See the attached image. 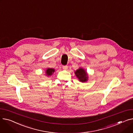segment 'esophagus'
<instances>
[{
  "label": "esophagus",
  "mask_w": 133,
  "mask_h": 133,
  "mask_svg": "<svg viewBox=\"0 0 133 133\" xmlns=\"http://www.w3.org/2000/svg\"><path fill=\"white\" fill-rule=\"evenodd\" d=\"M62 68L64 69V70H67V69H68V66H63Z\"/></svg>",
  "instance_id": "obj_1"
}]
</instances>
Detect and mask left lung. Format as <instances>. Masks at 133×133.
<instances>
[{
  "instance_id": "left-lung-1",
  "label": "left lung",
  "mask_w": 133,
  "mask_h": 133,
  "mask_svg": "<svg viewBox=\"0 0 133 133\" xmlns=\"http://www.w3.org/2000/svg\"><path fill=\"white\" fill-rule=\"evenodd\" d=\"M75 74L80 81L82 82H86L88 80V75L86 71L82 68H79L76 71H75Z\"/></svg>"
}]
</instances>
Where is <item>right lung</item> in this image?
I'll return each mask as SVG.
<instances>
[{"mask_svg": "<svg viewBox=\"0 0 133 133\" xmlns=\"http://www.w3.org/2000/svg\"><path fill=\"white\" fill-rule=\"evenodd\" d=\"M54 71H55L54 69L48 68L46 69V75L47 76H51L54 72Z\"/></svg>", "mask_w": 133, "mask_h": 133, "instance_id": "1", "label": "right lung"}]
</instances>
